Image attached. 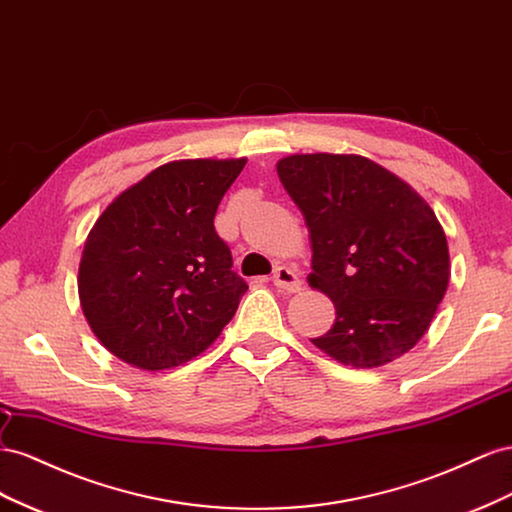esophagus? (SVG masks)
Instances as JSON below:
<instances>
[{
	"label": "esophagus",
	"mask_w": 512,
	"mask_h": 512,
	"mask_svg": "<svg viewBox=\"0 0 512 512\" xmlns=\"http://www.w3.org/2000/svg\"><path fill=\"white\" fill-rule=\"evenodd\" d=\"M272 283H274L276 287H279V289L287 291V294H296V291L302 289L300 276H298L294 270H291V268H287V266H279V268L274 270Z\"/></svg>",
	"instance_id": "obj_1"
}]
</instances>
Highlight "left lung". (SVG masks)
Masks as SVG:
<instances>
[{
	"mask_svg": "<svg viewBox=\"0 0 512 512\" xmlns=\"http://www.w3.org/2000/svg\"><path fill=\"white\" fill-rule=\"evenodd\" d=\"M276 173L311 233L309 285L337 309L313 345L356 369L410 352L450 279L446 233L429 203L358 154H291Z\"/></svg>",
	"mask_w": 512,
	"mask_h": 512,
	"instance_id": "obj_1",
	"label": "left lung"
}]
</instances>
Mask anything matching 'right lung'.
<instances>
[{"label": "right lung", "mask_w": 512, "mask_h": 512, "mask_svg": "<svg viewBox=\"0 0 512 512\" xmlns=\"http://www.w3.org/2000/svg\"><path fill=\"white\" fill-rule=\"evenodd\" d=\"M246 158L160 165L98 216L79 264V300L98 341L143 371L208 349L248 289L214 216Z\"/></svg>", "instance_id": "right-lung-1"}]
</instances>
